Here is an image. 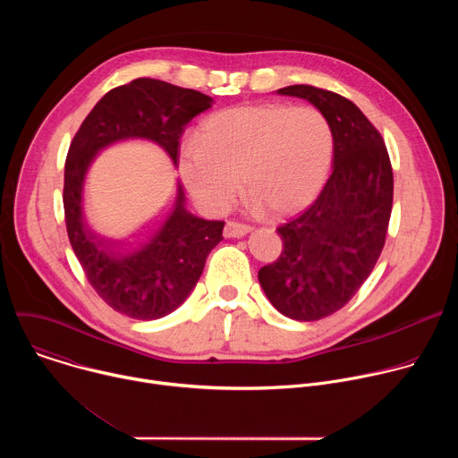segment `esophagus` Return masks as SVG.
Instances as JSON below:
<instances>
[{"mask_svg": "<svg viewBox=\"0 0 458 458\" xmlns=\"http://www.w3.org/2000/svg\"><path fill=\"white\" fill-rule=\"evenodd\" d=\"M251 232V226H246V225H239V223H226L225 226V237L228 239H233V237H244Z\"/></svg>", "mask_w": 458, "mask_h": 458, "instance_id": "obj_1", "label": "esophagus"}]
</instances>
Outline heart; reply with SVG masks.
Wrapping results in <instances>:
<instances>
[{
    "label": "heart",
    "instance_id": "obj_1",
    "mask_svg": "<svg viewBox=\"0 0 458 458\" xmlns=\"http://www.w3.org/2000/svg\"><path fill=\"white\" fill-rule=\"evenodd\" d=\"M198 140L177 150V170L191 199L223 214L244 184L255 212L290 216L308 207L328 179L334 130L320 110L284 103H244L208 115Z\"/></svg>",
    "mask_w": 458,
    "mask_h": 458
}]
</instances>
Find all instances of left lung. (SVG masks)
Returning <instances> with one entry per match:
<instances>
[{
  "instance_id": "left-lung-1",
  "label": "left lung",
  "mask_w": 458,
  "mask_h": 458,
  "mask_svg": "<svg viewBox=\"0 0 458 458\" xmlns=\"http://www.w3.org/2000/svg\"><path fill=\"white\" fill-rule=\"evenodd\" d=\"M277 94L306 99L328 117L334 172L317 201L277 228L283 251L259 270V283L283 315L318 320L341 310L371 274L394 205V172L380 134L355 103L310 85Z\"/></svg>"
}]
</instances>
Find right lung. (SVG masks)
<instances>
[{"label": "right lung", "mask_w": 458, "mask_h": 458, "mask_svg": "<svg viewBox=\"0 0 458 458\" xmlns=\"http://www.w3.org/2000/svg\"><path fill=\"white\" fill-rule=\"evenodd\" d=\"M212 105L198 90L140 78L106 92L69 148L63 207L72 250L98 295L126 317L154 320L177 310L223 241L225 223L190 214L177 181L174 203L156 221L134 232H105L85 212L87 174L105 148L134 140L157 145L177 166L184 126Z\"/></svg>", "instance_id": "add662e5"}]
</instances>
